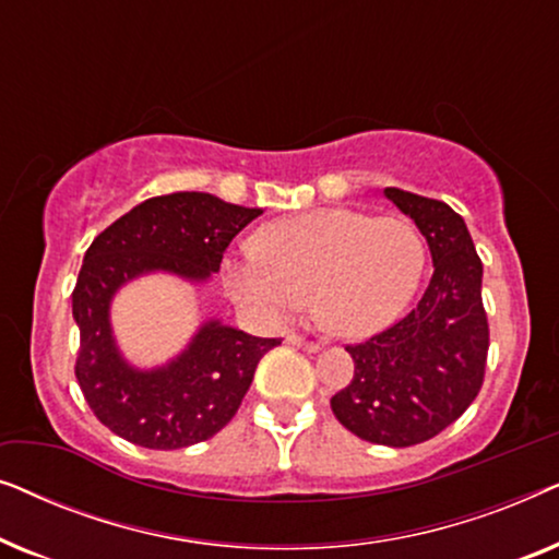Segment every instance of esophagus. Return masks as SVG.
Segmentation results:
<instances>
[{"label":"esophagus","mask_w":559,"mask_h":559,"mask_svg":"<svg viewBox=\"0 0 559 559\" xmlns=\"http://www.w3.org/2000/svg\"><path fill=\"white\" fill-rule=\"evenodd\" d=\"M287 343L293 348H302V350H308V354H316V350L320 348L316 341H305L302 335H287Z\"/></svg>","instance_id":"1"}]
</instances>
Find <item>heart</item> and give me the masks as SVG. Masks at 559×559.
I'll list each match as a JSON object with an SVG mask.
<instances>
[{
	"instance_id": "obj_1",
	"label": "heart",
	"mask_w": 559,
	"mask_h": 559,
	"mask_svg": "<svg viewBox=\"0 0 559 559\" xmlns=\"http://www.w3.org/2000/svg\"><path fill=\"white\" fill-rule=\"evenodd\" d=\"M427 264L419 228L400 216L335 205L272 221L221 266L226 293L264 323L310 305L328 331L366 338L394 323Z\"/></svg>"
}]
</instances>
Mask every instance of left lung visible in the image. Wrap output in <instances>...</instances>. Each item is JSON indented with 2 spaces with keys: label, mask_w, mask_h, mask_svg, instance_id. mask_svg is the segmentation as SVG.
Segmentation results:
<instances>
[{
  "label": "left lung",
  "mask_w": 559,
  "mask_h": 559,
  "mask_svg": "<svg viewBox=\"0 0 559 559\" xmlns=\"http://www.w3.org/2000/svg\"><path fill=\"white\" fill-rule=\"evenodd\" d=\"M384 193L423 231L435 272L407 316L346 346L356 364L354 379L333 396L331 409L361 440L409 448L453 425L484 386V264L465 221L448 203L400 188Z\"/></svg>",
  "instance_id": "obj_1"
}]
</instances>
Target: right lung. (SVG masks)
I'll use <instances>...</instances> for the list:
<instances>
[{
	"instance_id": "right-lung-1",
	"label": "right lung",
	"mask_w": 559,
	"mask_h": 559,
	"mask_svg": "<svg viewBox=\"0 0 559 559\" xmlns=\"http://www.w3.org/2000/svg\"><path fill=\"white\" fill-rule=\"evenodd\" d=\"M259 216V209L211 193L157 195L114 221L88 247L73 289L81 331L75 379L91 412L114 435L142 448L178 450L231 423L259 358L282 338H257L209 320L175 361L142 371L114 343L109 305L124 282L144 272L209 280L234 236Z\"/></svg>"
}]
</instances>
